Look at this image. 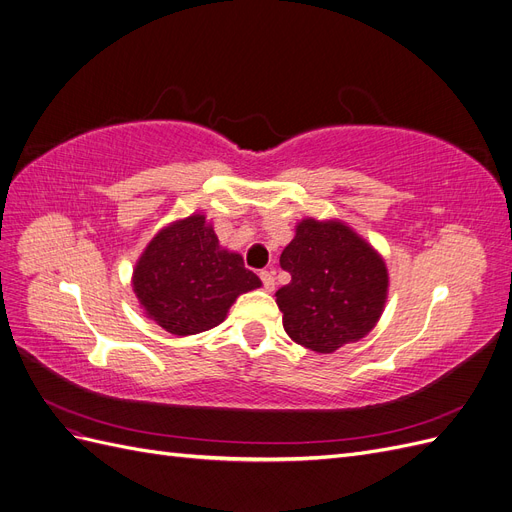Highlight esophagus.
<instances>
[{"label": "esophagus", "instance_id": "1", "mask_svg": "<svg viewBox=\"0 0 512 512\" xmlns=\"http://www.w3.org/2000/svg\"><path fill=\"white\" fill-rule=\"evenodd\" d=\"M260 280H262V286H265L267 292L275 290V271H262Z\"/></svg>", "mask_w": 512, "mask_h": 512}]
</instances>
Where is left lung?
Returning <instances> with one entry per match:
<instances>
[{"mask_svg":"<svg viewBox=\"0 0 512 512\" xmlns=\"http://www.w3.org/2000/svg\"><path fill=\"white\" fill-rule=\"evenodd\" d=\"M280 265L290 273V284L275 292V303L292 342L331 354L378 324L389 271L376 247L346 222L301 220Z\"/></svg>","mask_w":512,"mask_h":512,"instance_id":"obj_1","label":"left lung"}]
</instances>
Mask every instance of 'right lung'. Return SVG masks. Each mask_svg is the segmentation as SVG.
<instances>
[{
    "label": "right lung",
    "mask_w": 512,
    "mask_h": 512,
    "mask_svg": "<svg viewBox=\"0 0 512 512\" xmlns=\"http://www.w3.org/2000/svg\"><path fill=\"white\" fill-rule=\"evenodd\" d=\"M260 286L243 256L220 245L203 213L158 230L132 271L143 314L177 337L218 327L239 294Z\"/></svg>",
    "instance_id": "add662e5"
}]
</instances>
